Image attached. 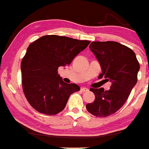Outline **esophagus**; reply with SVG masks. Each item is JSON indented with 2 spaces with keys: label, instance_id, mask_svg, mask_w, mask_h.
<instances>
[{
  "label": "esophagus",
  "instance_id": "34e87169",
  "mask_svg": "<svg viewBox=\"0 0 149 149\" xmlns=\"http://www.w3.org/2000/svg\"><path fill=\"white\" fill-rule=\"evenodd\" d=\"M81 90L82 91V92H86V91L89 90V89H88V88H86V87H82L81 89Z\"/></svg>",
  "mask_w": 149,
  "mask_h": 149
}]
</instances>
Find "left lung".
<instances>
[{"label":"left lung","mask_w":149,"mask_h":149,"mask_svg":"<svg viewBox=\"0 0 149 149\" xmlns=\"http://www.w3.org/2000/svg\"><path fill=\"white\" fill-rule=\"evenodd\" d=\"M101 68L99 78L111 82L109 90L93 89L95 99L86 104V110L97 117L115 113L125 103L137 82L139 64L135 53L116 42H93L89 45Z\"/></svg>","instance_id":"1"}]
</instances>
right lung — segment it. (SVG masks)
Segmentation results:
<instances>
[{"label":"right lung","instance_id":"add662e5","mask_svg":"<svg viewBox=\"0 0 149 149\" xmlns=\"http://www.w3.org/2000/svg\"><path fill=\"white\" fill-rule=\"evenodd\" d=\"M90 41L57 35L43 36L30 44L21 63L22 87L30 104L41 113L55 115L63 110L72 93L80 90L66 84L58 68L70 65Z\"/></svg>","mask_w":149,"mask_h":149}]
</instances>
